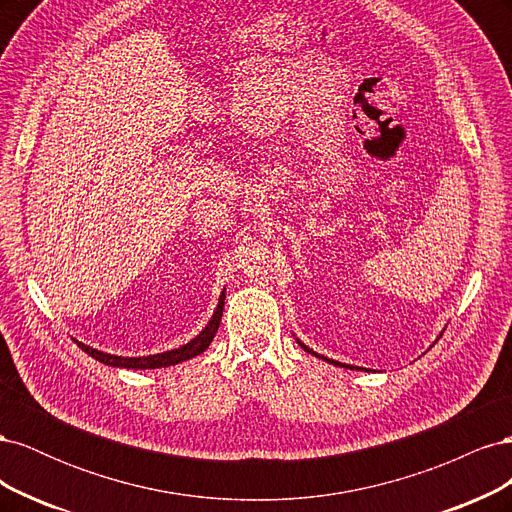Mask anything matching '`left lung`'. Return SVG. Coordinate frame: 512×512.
I'll list each match as a JSON object with an SVG mask.
<instances>
[{
	"instance_id": "obj_1",
	"label": "left lung",
	"mask_w": 512,
	"mask_h": 512,
	"mask_svg": "<svg viewBox=\"0 0 512 512\" xmlns=\"http://www.w3.org/2000/svg\"><path fill=\"white\" fill-rule=\"evenodd\" d=\"M301 344V342H299ZM303 346V344H301ZM307 352H312V350H309L307 346H303ZM312 354H316V352H312ZM316 356H320V354H316ZM320 359H324V361H329V363H333V365H339V367H350V369H354L352 365H342V363H339V361H331V359H327V356H320Z\"/></svg>"
}]
</instances>
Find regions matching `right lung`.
Listing matches in <instances>:
<instances>
[{
  "label": "right lung",
  "mask_w": 512,
  "mask_h": 512,
  "mask_svg": "<svg viewBox=\"0 0 512 512\" xmlns=\"http://www.w3.org/2000/svg\"><path fill=\"white\" fill-rule=\"evenodd\" d=\"M224 297L226 294L222 292L220 297V303H218V309H215L213 318L209 320L207 327L200 331L198 337H194L190 344H185L177 350H168V352H162V354H151V356H138V359H128V356H115V354H106V352H100V350H94L89 348L85 344L79 342V346L89 354L94 356L96 361L100 363H106V365H113V367H128V369H156V367H168V365H177L181 361H188L192 359V356L205 352L209 348V344L213 342L215 333H218V327H220V320H222V312H224Z\"/></svg>",
  "instance_id": "right-lung-1"
}]
</instances>
